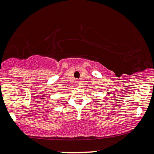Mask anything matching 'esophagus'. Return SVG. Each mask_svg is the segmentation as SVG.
Returning <instances> with one entry per match:
<instances>
[{
    "mask_svg": "<svg viewBox=\"0 0 154 154\" xmlns=\"http://www.w3.org/2000/svg\"><path fill=\"white\" fill-rule=\"evenodd\" d=\"M80 82H79V81H78V80H76V81H75V86H79V85H80Z\"/></svg>",
    "mask_w": 154,
    "mask_h": 154,
    "instance_id": "34e87169",
    "label": "esophagus"
}]
</instances>
